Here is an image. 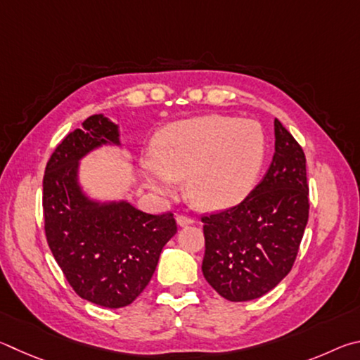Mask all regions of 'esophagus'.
<instances>
[{"mask_svg": "<svg viewBox=\"0 0 360 360\" xmlns=\"http://www.w3.org/2000/svg\"><path fill=\"white\" fill-rule=\"evenodd\" d=\"M194 219L191 217H186V215H179L176 217V224L179 226H188V224H193Z\"/></svg>", "mask_w": 360, "mask_h": 360, "instance_id": "obj_1", "label": "esophagus"}]
</instances>
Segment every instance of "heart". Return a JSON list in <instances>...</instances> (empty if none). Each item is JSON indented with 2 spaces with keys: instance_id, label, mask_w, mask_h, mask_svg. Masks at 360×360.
Listing matches in <instances>:
<instances>
[{
  "instance_id": "b5f03b06",
  "label": "heart",
  "mask_w": 360,
  "mask_h": 360,
  "mask_svg": "<svg viewBox=\"0 0 360 360\" xmlns=\"http://www.w3.org/2000/svg\"><path fill=\"white\" fill-rule=\"evenodd\" d=\"M267 153V139L255 120L204 115L170 123L156 137L151 184L170 194L174 179L185 180L191 202L202 210H226L253 190Z\"/></svg>"
}]
</instances>
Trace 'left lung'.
Listing matches in <instances>:
<instances>
[{"mask_svg": "<svg viewBox=\"0 0 360 360\" xmlns=\"http://www.w3.org/2000/svg\"><path fill=\"white\" fill-rule=\"evenodd\" d=\"M304 150L275 120V153L261 184L240 204L202 217V274L231 302L261 297L291 272L308 221Z\"/></svg>", "mask_w": 360, "mask_h": 360, "instance_id": "obj_1", "label": "left lung"}]
</instances>
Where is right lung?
Returning <instances> with one entry per match:
<instances>
[{"mask_svg":"<svg viewBox=\"0 0 360 360\" xmlns=\"http://www.w3.org/2000/svg\"><path fill=\"white\" fill-rule=\"evenodd\" d=\"M103 145L120 147V132L118 124L98 113L55 148L42 181L44 228L74 291L91 304L122 308L150 283L176 223L170 212L150 215L128 200L99 202L86 196L79 162Z\"/></svg>","mask_w":360,"mask_h":360,"instance_id":"1","label":"right lung"}]
</instances>
